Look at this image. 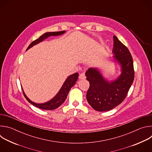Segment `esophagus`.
<instances>
[{"label":"esophagus","mask_w":152,"mask_h":152,"mask_svg":"<svg viewBox=\"0 0 152 152\" xmlns=\"http://www.w3.org/2000/svg\"><path fill=\"white\" fill-rule=\"evenodd\" d=\"M85 78H86V77H85V73H81V74L79 75V79H80V80H83V79H85Z\"/></svg>","instance_id":"1"}]
</instances>
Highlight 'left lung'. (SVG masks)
I'll return each instance as SVG.
<instances>
[{
	"mask_svg": "<svg viewBox=\"0 0 152 152\" xmlns=\"http://www.w3.org/2000/svg\"><path fill=\"white\" fill-rule=\"evenodd\" d=\"M113 61L117 62L121 74L114 80L106 79L98 68H90L85 73L90 88L86 93L88 103L96 111H107L120 104L125 99L134 80V64L128 49L114 35Z\"/></svg>",
	"mask_w": 152,
	"mask_h": 152,
	"instance_id": "left-lung-1",
	"label": "left lung"
}]
</instances>
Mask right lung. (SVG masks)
Returning <instances> with one entry per match:
<instances>
[{
    "instance_id": "obj_1",
    "label": "right lung",
    "mask_w": 152,
    "mask_h": 152,
    "mask_svg": "<svg viewBox=\"0 0 152 152\" xmlns=\"http://www.w3.org/2000/svg\"><path fill=\"white\" fill-rule=\"evenodd\" d=\"M65 32H66V31H59V32H50L45 33L44 34H42L41 36H40L38 39H35L32 43H31L30 45L28 46V49H26V50H28L30 48H32L34 46L38 44V43L42 42V41H44L45 39L48 38L49 37L61 35L64 34ZM78 76H79L78 73H76L72 75H70L66 79V80L64 81L62 86H61V89L59 90L58 93L54 96V97H53L52 99H50V100H49L48 102H46L45 103H37L35 102H34L27 97V96L25 94V93L22 88L23 93V94H24L25 98L26 99V100L30 103L33 104L34 106L38 107V108H40V109L45 110H55L58 107H59L64 102V101L66 100L70 89L76 83V82L77 80Z\"/></svg>"
}]
</instances>
